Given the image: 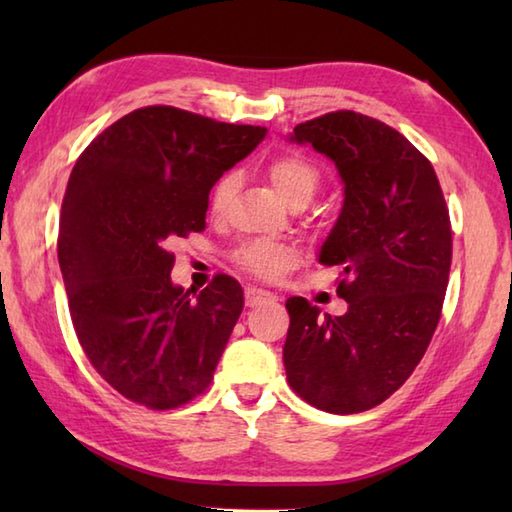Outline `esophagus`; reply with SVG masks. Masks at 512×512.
<instances>
[{
    "label": "esophagus",
    "mask_w": 512,
    "mask_h": 512,
    "mask_svg": "<svg viewBox=\"0 0 512 512\" xmlns=\"http://www.w3.org/2000/svg\"><path fill=\"white\" fill-rule=\"evenodd\" d=\"M270 301H277V297L270 295L268 290H262V288H248L246 290V306L248 308L262 306V303H270Z\"/></svg>",
    "instance_id": "esophagus-1"
}]
</instances>
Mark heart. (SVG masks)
Returning <instances> with one entry per match:
<instances>
[{
	"label": "heart",
	"mask_w": 512,
	"mask_h": 512,
	"mask_svg": "<svg viewBox=\"0 0 512 512\" xmlns=\"http://www.w3.org/2000/svg\"><path fill=\"white\" fill-rule=\"evenodd\" d=\"M266 173H268L270 184H273L275 191L288 204L310 202V198L314 195V191L319 189V182H321L319 169L301 154L277 156L266 167ZM235 189H237L235 173H224V176L215 182L209 198L213 215H222L226 211V206L231 202ZM237 262L242 264L248 273H253L257 277L279 279L297 264V253L286 244L268 242V239H255V242H248L237 250Z\"/></svg>",
	"instance_id": "b5f03b06"
}]
</instances>
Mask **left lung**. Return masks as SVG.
Masks as SVG:
<instances>
[{
    "instance_id": "obj_1",
    "label": "left lung",
    "mask_w": 512,
    "mask_h": 512,
    "mask_svg": "<svg viewBox=\"0 0 512 512\" xmlns=\"http://www.w3.org/2000/svg\"><path fill=\"white\" fill-rule=\"evenodd\" d=\"M290 143L334 162L343 206L319 248L339 266L341 317L290 297L288 385L330 413L387 400L420 363L440 321L451 268V222L431 162L396 129L356 112L301 123Z\"/></svg>"
}]
</instances>
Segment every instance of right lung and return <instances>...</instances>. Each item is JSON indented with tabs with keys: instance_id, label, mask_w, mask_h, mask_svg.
Instances as JSON below:
<instances>
[{
	"instance_id": "1",
	"label": "right lung",
	"mask_w": 512,
	"mask_h": 512,
	"mask_svg": "<svg viewBox=\"0 0 512 512\" xmlns=\"http://www.w3.org/2000/svg\"><path fill=\"white\" fill-rule=\"evenodd\" d=\"M266 138L176 107L134 110L96 136L61 204L59 266L83 352L118 394L173 409L211 385L244 290L171 281L176 237L200 233L213 184Z\"/></svg>"
}]
</instances>
